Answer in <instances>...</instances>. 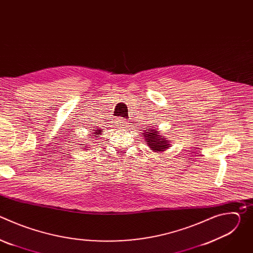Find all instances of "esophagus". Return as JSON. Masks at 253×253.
Masks as SVG:
<instances>
[{"mask_svg": "<svg viewBox=\"0 0 253 253\" xmlns=\"http://www.w3.org/2000/svg\"><path fill=\"white\" fill-rule=\"evenodd\" d=\"M117 126H119L120 128H126L128 126V122L124 119H119L117 122Z\"/></svg>", "mask_w": 253, "mask_h": 253, "instance_id": "1", "label": "esophagus"}]
</instances>
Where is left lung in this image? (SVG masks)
I'll return each instance as SVG.
<instances>
[{
    "label": "left lung",
    "instance_id": "left-lung-1",
    "mask_svg": "<svg viewBox=\"0 0 253 253\" xmlns=\"http://www.w3.org/2000/svg\"><path fill=\"white\" fill-rule=\"evenodd\" d=\"M149 132H147V131ZM142 135L145 137V140L147 142V145L151 148V150H154L155 152H160L166 150L168 147H170V143L167 138H164L163 136L159 135V132L155 129H150L144 131Z\"/></svg>",
    "mask_w": 253,
    "mask_h": 253
}]
</instances>
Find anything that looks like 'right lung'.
Instances as JSON below:
<instances>
[{
    "instance_id": "add662e5",
    "label": "right lung",
    "mask_w": 253,
    "mask_h": 253,
    "mask_svg": "<svg viewBox=\"0 0 253 253\" xmlns=\"http://www.w3.org/2000/svg\"><path fill=\"white\" fill-rule=\"evenodd\" d=\"M101 132H102L101 130H98V129H97V130H95V132L93 133V134H95V135H92V136H95V138H93L92 137V139H97V138L99 137V134H101ZM86 144H87V143H86ZM86 144H84V146L82 147V148H84V150H87V149H89V148H90L88 145H86Z\"/></svg>"
}]
</instances>
